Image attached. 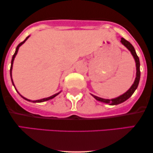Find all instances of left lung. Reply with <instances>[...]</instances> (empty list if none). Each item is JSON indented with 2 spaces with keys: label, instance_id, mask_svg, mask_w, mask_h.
<instances>
[{
  "label": "left lung",
  "instance_id": "left-lung-1",
  "mask_svg": "<svg viewBox=\"0 0 153 153\" xmlns=\"http://www.w3.org/2000/svg\"><path fill=\"white\" fill-rule=\"evenodd\" d=\"M121 43L124 45V47H126L129 50V51H130L131 55L133 56L134 57L135 63H136V78H135V80L133 84L131 85V86L129 88V89L127 91H126L124 94H123L121 96H118V97L114 98V99H102V98L98 97V96H94V95L91 94V96L96 99L97 101H101V102L105 103H108L109 105H117L119 104V103H122L123 102H124L125 101H127L128 99L131 97V95L134 94V92L137 88V86L139 85V82H140V59H139V57L137 54L136 52H135V50L134 48V47L131 45V44L129 42L127 41L124 38H121Z\"/></svg>",
  "mask_w": 153,
  "mask_h": 153
}]
</instances>
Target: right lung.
I'll return each instance as SVG.
<instances>
[{
  "instance_id": "right-lung-1",
  "label": "right lung",
  "mask_w": 153,
  "mask_h": 153,
  "mask_svg": "<svg viewBox=\"0 0 153 153\" xmlns=\"http://www.w3.org/2000/svg\"><path fill=\"white\" fill-rule=\"evenodd\" d=\"M29 36H28L27 37H26V38L25 39V40H24V42H21V43L19 44V45H18V46H17L16 49L15 53H14V54H13V57H12V59H11V65H10V78H11V81H12V83H13V86H14V88H15V89H16V87H15V85H14V83H13V79H12V69H13V61H14V59H15V57H16V55L17 53H18V51H19V47H20L22 46V45H23V44H24V42H25L26 41V40L28 39V38H29ZM16 91H17V92H18V91H17V90H16ZM60 92H61V91H59V93H57V94H55L52 95V96H50V97L45 98V99H39V100H36V101H31V100H29V99H26V98L24 97V96H22V95H21L20 94H19V92H18V93H19V94H20V96H22V97L23 98V99H25V100H26V101H31V102H33V103H42V102H44V101H49V100H50V99H53V98L55 97V96H57V95H58L59 94H60Z\"/></svg>"
}]
</instances>
